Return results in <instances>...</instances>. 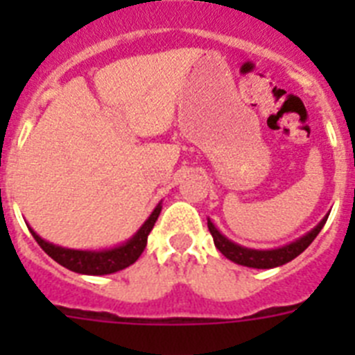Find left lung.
<instances>
[{
	"label": "left lung",
	"instance_id": "8db88e82",
	"mask_svg": "<svg viewBox=\"0 0 355 355\" xmlns=\"http://www.w3.org/2000/svg\"><path fill=\"white\" fill-rule=\"evenodd\" d=\"M327 218L329 215H325L324 218L320 220V224L315 225L309 233L297 238V240L288 243V245L277 247V249H266V250L249 249V247L238 245V243H234L233 240H229L227 236H224V234L215 227V224H213L209 218H208V229L213 236V241H215L216 249L220 250L225 258L231 259L233 263H236V265L249 266V268H275V266L286 265L288 261L297 258L299 254H302L307 247L311 245V241L318 236V233L325 225Z\"/></svg>",
	"mask_w": 355,
	"mask_h": 355
}]
</instances>
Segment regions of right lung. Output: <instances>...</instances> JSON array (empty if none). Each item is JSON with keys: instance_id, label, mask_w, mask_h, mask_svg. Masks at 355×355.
<instances>
[{"instance_id": "add662e5", "label": "right lung", "mask_w": 355, "mask_h": 355, "mask_svg": "<svg viewBox=\"0 0 355 355\" xmlns=\"http://www.w3.org/2000/svg\"><path fill=\"white\" fill-rule=\"evenodd\" d=\"M159 211H162V202H158L153 213L147 216V220L140 225V229L128 241L115 245L112 249H99V250H80V249H67V247L55 245L51 241L44 240L33 229L28 225L31 236L42 247V250L48 254L49 258L60 263L62 266L76 274L85 275H106L114 272L124 270L130 265H133L140 258L147 245V236L155 227V222L158 220Z\"/></svg>"}]
</instances>
